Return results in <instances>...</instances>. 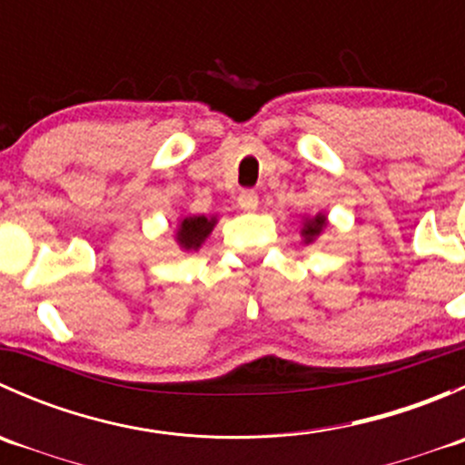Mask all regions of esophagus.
<instances>
[{
  "label": "esophagus",
  "mask_w": 465,
  "mask_h": 465,
  "mask_svg": "<svg viewBox=\"0 0 465 465\" xmlns=\"http://www.w3.org/2000/svg\"><path fill=\"white\" fill-rule=\"evenodd\" d=\"M238 206L245 211H256L259 209V195H256L254 191H242V193L238 195Z\"/></svg>",
  "instance_id": "1"
}]
</instances>
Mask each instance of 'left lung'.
Wrapping results in <instances>:
<instances>
[{
  "label": "left lung",
  "mask_w": 465,
  "mask_h": 465,
  "mask_svg": "<svg viewBox=\"0 0 465 465\" xmlns=\"http://www.w3.org/2000/svg\"><path fill=\"white\" fill-rule=\"evenodd\" d=\"M326 215L323 213H317L312 215V218H306V223H303V229H302V236L306 242H315V238H320V233L326 229Z\"/></svg>",
  "instance_id": "left-lung-1"
}]
</instances>
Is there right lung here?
I'll return each instance as SVG.
<instances>
[{"label":"right lung","mask_w":465,"mask_h":465,"mask_svg":"<svg viewBox=\"0 0 465 465\" xmlns=\"http://www.w3.org/2000/svg\"><path fill=\"white\" fill-rule=\"evenodd\" d=\"M215 223H218L215 215H211V218H206V215H186V218H182L180 224H177V245L186 252L198 250V247L206 241V236L213 232Z\"/></svg>","instance_id":"1"}]
</instances>
